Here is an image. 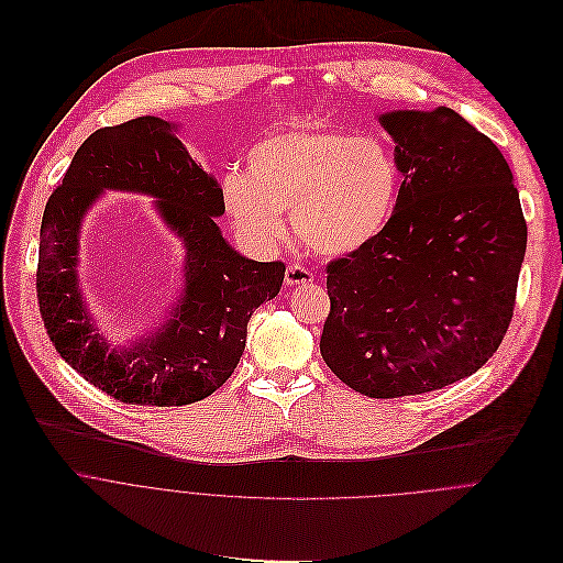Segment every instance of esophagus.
Returning a JSON list of instances; mask_svg holds the SVG:
<instances>
[{"mask_svg":"<svg viewBox=\"0 0 563 563\" xmlns=\"http://www.w3.org/2000/svg\"><path fill=\"white\" fill-rule=\"evenodd\" d=\"M312 282V273L299 264H290L286 268V284L288 286H303V284H310Z\"/></svg>","mask_w":563,"mask_h":563,"instance_id":"1","label":"esophagus"}]
</instances>
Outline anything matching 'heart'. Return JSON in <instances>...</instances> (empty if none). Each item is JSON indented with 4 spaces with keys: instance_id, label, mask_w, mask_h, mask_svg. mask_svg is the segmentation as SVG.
<instances>
[{
    "instance_id": "heart-1",
    "label": "heart",
    "mask_w": 563,
    "mask_h": 563,
    "mask_svg": "<svg viewBox=\"0 0 563 563\" xmlns=\"http://www.w3.org/2000/svg\"><path fill=\"white\" fill-rule=\"evenodd\" d=\"M401 175L395 155L373 137L334 129H297L262 140L249 173L221 177V203L253 246H275L290 210L297 242L314 255L340 257L371 244L397 206Z\"/></svg>"
}]
</instances>
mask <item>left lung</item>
<instances>
[{
    "label": "left lung",
    "mask_w": 563,
    "mask_h": 563,
    "mask_svg": "<svg viewBox=\"0 0 563 563\" xmlns=\"http://www.w3.org/2000/svg\"><path fill=\"white\" fill-rule=\"evenodd\" d=\"M379 122L404 181L386 229L325 266L319 351L353 390L395 399L471 377L495 355L528 231L504 155L453 108Z\"/></svg>",
    "instance_id": "1"
}]
</instances>
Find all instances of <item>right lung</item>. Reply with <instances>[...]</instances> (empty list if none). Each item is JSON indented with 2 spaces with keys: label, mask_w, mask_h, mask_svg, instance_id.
<instances>
[{
  "label": "right lung",
  "mask_w": 563,
  "mask_h": 563,
  "mask_svg": "<svg viewBox=\"0 0 563 563\" xmlns=\"http://www.w3.org/2000/svg\"><path fill=\"white\" fill-rule=\"evenodd\" d=\"M108 187L157 196L167 225L187 249V288L172 319L131 350H108L80 299L78 227ZM221 188L162 118L95 131L48 197L37 262V301L55 351L86 382L124 404L186 406L235 373L255 308L284 282L282 262H253L221 238Z\"/></svg>",
  "instance_id": "right-lung-1"
}]
</instances>
